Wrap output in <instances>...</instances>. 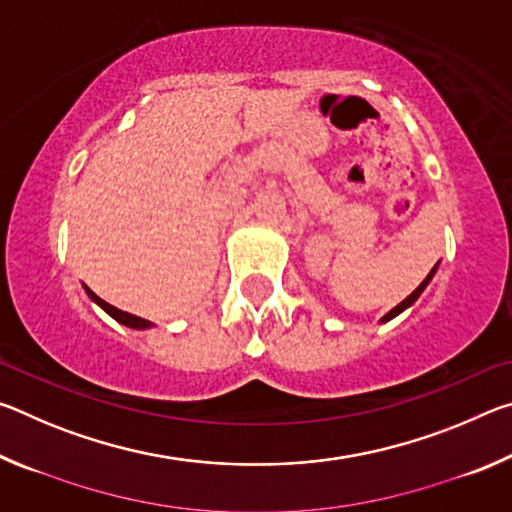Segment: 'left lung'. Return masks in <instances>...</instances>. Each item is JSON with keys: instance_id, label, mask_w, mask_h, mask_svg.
Returning a JSON list of instances; mask_svg holds the SVG:
<instances>
[{"instance_id": "obj_1", "label": "left lung", "mask_w": 512, "mask_h": 512, "mask_svg": "<svg viewBox=\"0 0 512 512\" xmlns=\"http://www.w3.org/2000/svg\"><path fill=\"white\" fill-rule=\"evenodd\" d=\"M436 268H438V264L431 268V271H429V275H427V277H424V280H422V284H420V287H418V289H415V291L411 293V296H409V298H406V300H402V302H400V305H397V307H393L391 311H388V314H386L384 318H381V323H388V320H393L395 316H400L404 309H409V307L413 305V302L420 298V293H422L424 289H427V284L431 282V277H433V273H436Z\"/></svg>"}]
</instances>
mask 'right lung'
Listing matches in <instances>:
<instances>
[{
    "label": "right lung",
    "mask_w": 512,
    "mask_h": 512,
    "mask_svg": "<svg viewBox=\"0 0 512 512\" xmlns=\"http://www.w3.org/2000/svg\"><path fill=\"white\" fill-rule=\"evenodd\" d=\"M85 293H88V296H90L94 302H97V305H99L103 311H106V314H110L112 318H115L117 323L131 327V329H149V327H153L151 320H144V318H140V316H133V314H128V311H121V309H117V307L108 305V302L101 300L92 289L85 287Z\"/></svg>",
    "instance_id": "right-lung-1"
}]
</instances>
